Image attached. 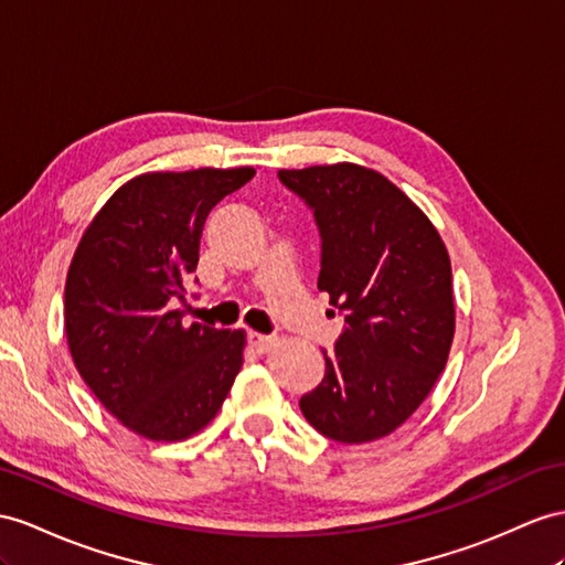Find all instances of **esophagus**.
<instances>
[{
    "instance_id": "1",
    "label": "esophagus",
    "mask_w": 565,
    "mask_h": 565,
    "mask_svg": "<svg viewBox=\"0 0 565 565\" xmlns=\"http://www.w3.org/2000/svg\"><path fill=\"white\" fill-rule=\"evenodd\" d=\"M248 345H250L253 353L263 355V353H269V351H271L274 339H271V337H265V334H255V331H250V334H248Z\"/></svg>"
}]
</instances>
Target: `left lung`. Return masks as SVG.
Listing matches in <instances>:
<instances>
[{"label": "left lung", "instance_id": "left-lung-1", "mask_svg": "<svg viewBox=\"0 0 565 565\" xmlns=\"http://www.w3.org/2000/svg\"><path fill=\"white\" fill-rule=\"evenodd\" d=\"M315 210L317 288L345 312L322 384L300 398L306 420L341 444L398 429L446 367L456 331L451 259L437 226L384 173L351 164L281 169Z\"/></svg>", "mask_w": 565, "mask_h": 565}]
</instances>
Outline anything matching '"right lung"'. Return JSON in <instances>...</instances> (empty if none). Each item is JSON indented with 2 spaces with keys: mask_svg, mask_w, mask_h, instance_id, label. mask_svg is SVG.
I'll list each match as a JSON object with an SVG mask.
<instances>
[{
  "mask_svg": "<svg viewBox=\"0 0 565 565\" xmlns=\"http://www.w3.org/2000/svg\"><path fill=\"white\" fill-rule=\"evenodd\" d=\"M253 173H140L76 245L64 291L68 351L97 401L138 437L183 441L205 429L243 367V329L183 327L171 298L185 296L198 267L207 212Z\"/></svg>",
  "mask_w": 565,
  "mask_h": 565,
  "instance_id": "right-lung-1",
  "label": "right lung"
}]
</instances>
